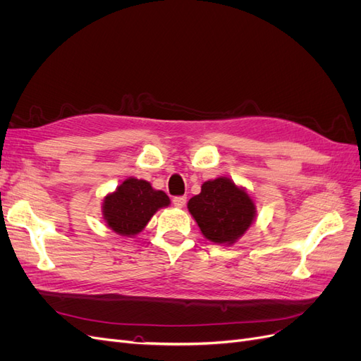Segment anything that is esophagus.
Returning <instances> with one entry per match:
<instances>
[{"label": "esophagus", "instance_id": "34e87169", "mask_svg": "<svg viewBox=\"0 0 361 361\" xmlns=\"http://www.w3.org/2000/svg\"><path fill=\"white\" fill-rule=\"evenodd\" d=\"M185 203H187V197H183V195H179V197L173 199V204L176 207H183Z\"/></svg>", "mask_w": 361, "mask_h": 361}]
</instances>
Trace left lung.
Wrapping results in <instances>:
<instances>
[{
  "label": "left lung",
  "instance_id": "8db88e82",
  "mask_svg": "<svg viewBox=\"0 0 361 361\" xmlns=\"http://www.w3.org/2000/svg\"><path fill=\"white\" fill-rule=\"evenodd\" d=\"M188 212L202 235L218 245H233L256 220V203L250 192L231 178L206 180L200 194L188 202Z\"/></svg>",
  "mask_w": 361,
  "mask_h": 361
}]
</instances>
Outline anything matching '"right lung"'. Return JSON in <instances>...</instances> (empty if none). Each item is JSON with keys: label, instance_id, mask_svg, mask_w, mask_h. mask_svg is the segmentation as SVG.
<instances>
[{"label": "right lung", "instance_id": "add662e5", "mask_svg": "<svg viewBox=\"0 0 361 361\" xmlns=\"http://www.w3.org/2000/svg\"><path fill=\"white\" fill-rule=\"evenodd\" d=\"M170 204L169 195L145 179L128 178L102 202L104 223L120 236L133 238L150 221L157 211Z\"/></svg>", "mask_w": 361, "mask_h": 361}]
</instances>
